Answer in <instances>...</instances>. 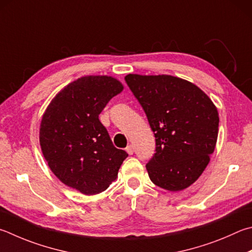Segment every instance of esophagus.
Instances as JSON below:
<instances>
[{"instance_id": "1", "label": "esophagus", "mask_w": 252, "mask_h": 252, "mask_svg": "<svg viewBox=\"0 0 252 252\" xmlns=\"http://www.w3.org/2000/svg\"><path fill=\"white\" fill-rule=\"evenodd\" d=\"M126 151V152L129 153L130 155H132V154H133V152H134V149H133V146H132V145H127Z\"/></svg>"}]
</instances>
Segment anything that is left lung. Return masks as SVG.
I'll return each mask as SVG.
<instances>
[{"label": "left lung", "instance_id": "8db88e82", "mask_svg": "<svg viewBox=\"0 0 252 252\" xmlns=\"http://www.w3.org/2000/svg\"><path fill=\"white\" fill-rule=\"evenodd\" d=\"M127 87L143 109L155 136L146 164L150 180L177 191L202 175L218 135L216 107L197 86L173 76L127 75Z\"/></svg>", "mask_w": 252, "mask_h": 252}]
</instances>
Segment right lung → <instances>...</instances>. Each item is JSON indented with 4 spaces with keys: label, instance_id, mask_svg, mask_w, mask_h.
Segmentation results:
<instances>
[{
    "label": "right lung",
    "instance_id": "obj_1",
    "mask_svg": "<svg viewBox=\"0 0 252 252\" xmlns=\"http://www.w3.org/2000/svg\"><path fill=\"white\" fill-rule=\"evenodd\" d=\"M122 89L112 77H82L63 89L43 116L39 142L44 158L63 184L82 194L106 190L127 158L112 144L99 120Z\"/></svg>",
    "mask_w": 252,
    "mask_h": 252
}]
</instances>
